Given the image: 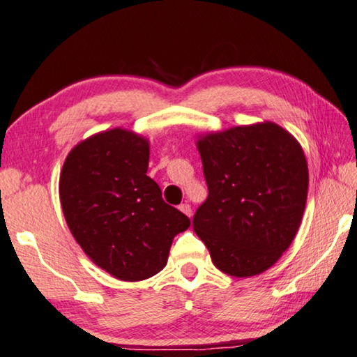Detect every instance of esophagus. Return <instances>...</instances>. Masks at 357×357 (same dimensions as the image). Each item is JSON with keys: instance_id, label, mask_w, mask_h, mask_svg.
Returning <instances> with one entry per match:
<instances>
[{"instance_id": "1", "label": "esophagus", "mask_w": 357, "mask_h": 357, "mask_svg": "<svg viewBox=\"0 0 357 357\" xmlns=\"http://www.w3.org/2000/svg\"><path fill=\"white\" fill-rule=\"evenodd\" d=\"M179 211L183 212V213H185L187 217H190L192 215V207H190V204H187V203H183L179 206Z\"/></svg>"}]
</instances>
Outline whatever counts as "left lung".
Here are the masks:
<instances>
[{
  "mask_svg": "<svg viewBox=\"0 0 357 357\" xmlns=\"http://www.w3.org/2000/svg\"><path fill=\"white\" fill-rule=\"evenodd\" d=\"M197 146L209 195L193 231L223 273H262L300 228L309 185L303 148L271 121L207 134Z\"/></svg>",
  "mask_w": 357,
  "mask_h": 357,
  "instance_id": "left-lung-1",
  "label": "left lung"
}]
</instances>
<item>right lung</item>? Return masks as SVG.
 <instances>
[{
	"label": "right lung",
	"instance_id": "obj_1",
	"mask_svg": "<svg viewBox=\"0 0 357 357\" xmlns=\"http://www.w3.org/2000/svg\"><path fill=\"white\" fill-rule=\"evenodd\" d=\"M148 160V140L115 128L77 144L61 172V204L71 234L98 267L121 281L159 273L173 237L190 226L146 176Z\"/></svg>",
	"mask_w": 357,
	"mask_h": 357
}]
</instances>
